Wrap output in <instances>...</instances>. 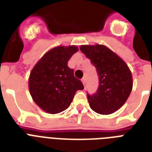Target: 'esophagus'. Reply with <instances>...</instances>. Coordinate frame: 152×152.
<instances>
[{
  "label": "esophagus",
  "instance_id": "34e87169",
  "mask_svg": "<svg viewBox=\"0 0 152 152\" xmlns=\"http://www.w3.org/2000/svg\"><path fill=\"white\" fill-rule=\"evenodd\" d=\"M82 83H83L84 86H85V85H86V78H85V77H83V78H82Z\"/></svg>",
  "mask_w": 152,
  "mask_h": 152
}]
</instances>
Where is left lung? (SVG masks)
Wrapping results in <instances>:
<instances>
[{
  "label": "left lung",
  "instance_id": "8db88e82",
  "mask_svg": "<svg viewBox=\"0 0 152 152\" xmlns=\"http://www.w3.org/2000/svg\"><path fill=\"white\" fill-rule=\"evenodd\" d=\"M99 75V87L93 95L88 94L91 109L100 115L118 110L128 99L133 88V77L122 58L103 45H81Z\"/></svg>",
  "mask_w": 152,
  "mask_h": 152
}]
</instances>
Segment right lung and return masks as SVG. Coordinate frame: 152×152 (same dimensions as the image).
<instances>
[{
	"label": "right lung",
	"instance_id": "obj_1",
	"mask_svg": "<svg viewBox=\"0 0 152 152\" xmlns=\"http://www.w3.org/2000/svg\"><path fill=\"white\" fill-rule=\"evenodd\" d=\"M78 51L76 45L57 46L48 51L33 67L29 77V90L33 100L48 114H58L71 104L77 90L84 88L67 66Z\"/></svg>",
	"mask_w": 152,
	"mask_h": 152
}]
</instances>
